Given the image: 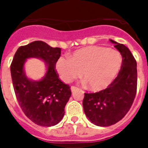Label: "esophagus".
I'll list each match as a JSON object with an SVG mask.
<instances>
[{
	"label": "esophagus",
	"instance_id": "esophagus-1",
	"mask_svg": "<svg viewBox=\"0 0 148 148\" xmlns=\"http://www.w3.org/2000/svg\"><path fill=\"white\" fill-rule=\"evenodd\" d=\"M70 89H71L72 92H74V91H75V90H76L78 88H77L76 87H75V86H72L71 88H70Z\"/></svg>",
	"mask_w": 148,
	"mask_h": 148
}]
</instances>
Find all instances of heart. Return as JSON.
<instances>
[{"label":"heart","instance_id":"obj_1","mask_svg":"<svg viewBox=\"0 0 148 148\" xmlns=\"http://www.w3.org/2000/svg\"><path fill=\"white\" fill-rule=\"evenodd\" d=\"M122 57L119 51L101 46H89L74 51L69 58L60 57L55 67L61 80L70 83L82 77L94 92L106 89L121 69Z\"/></svg>","mask_w":148,"mask_h":148}]
</instances>
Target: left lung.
<instances>
[{
  "instance_id": "left-lung-1",
  "label": "left lung",
  "mask_w": 148,
  "mask_h": 148,
  "mask_svg": "<svg viewBox=\"0 0 148 148\" xmlns=\"http://www.w3.org/2000/svg\"><path fill=\"white\" fill-rule=\"evenodd\" d=\"M122 56L119 74L108 88L94 93H84L83 108L85 115L94 125L108 127L115 125L130 110L137 89L136 61L124 44L113 40Z\"/></svg>"
}]
</instances>
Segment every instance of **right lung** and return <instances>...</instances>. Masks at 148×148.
I'll return each mask as SVG.
<instances>
[{"mask_svg": "<svg viewBox=\"0 0 148 148\" xmlns=\"http://www.w3.org/2000/svg\"><path fill=\"white\" fill-rule=\"evenodd\" d=\"M61 52V48L35 40L18 48L10 66L18 104L24 114L40 126L51 127L59 123L71 96L70 87L58 78L55 68ZM29 58H40L46 63L47 73L40 81L30 80L25 75L23 66Z\"/></svg>", "mask_w": 148, "mask_h": 148, "instance_id": "1", "label": "right lung"}]
</instances>
